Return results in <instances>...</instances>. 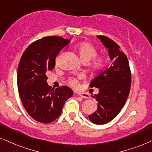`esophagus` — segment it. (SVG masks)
Wrapping results in <instances>:
<instances>
[{
  "label": "esophagus",
  "instance_id": "esophagus-1",
  "mask_svg": "<svg viewBox=\"0 0 152 152\" xmlns=\"http://www.w3.org/2000/svg\"><path fill=\"white\" fill-rule=\"evenodd\" d=\"M78 94L79 95L80 97H82V98H86V99L90 98V96L85 92H79V93H78Z\"/></svg>",
  "mask_w": 152,
  "mask_h": 152
}]
</instances>
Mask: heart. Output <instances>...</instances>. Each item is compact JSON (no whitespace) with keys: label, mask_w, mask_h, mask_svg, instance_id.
Returning a JSON list of instances; mask_svg holds the SVG:
<instances>
[{"label":"heart","mask_w":152,"mask_h":152,"mask_svg":"<svg viewBox=\"0 0 152 152\" xmlns=\"http://www.w3.org/2000/svg\"><path fill=\"white\" fill-rule=\"evenodd\" d=\"M76 49L79 54L80 58L84 62L90 61V66L94 72H101L106 66L107 64V58L104 55H97L98 50L90 42H80L76 46ZM80 76L79 78H81ZM69 85L73 87H77L79 84L78 78L69 76L67 78Z\"/></svg>","instance_id":"obj_1"}]
</instances>
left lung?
<instances>
[{"label":"left lung","instance_id":"1","mask_svg":"<svg viewBox=\"0 0 152 152\" xmlns=\"http://www.w3.org/2000/svg\"><path fill=\"white\" fill-rule=\"evenodd\" d=\"M97 37L108 48L113 64L97 75L90 84V88H99L94 98L98 102L96 112L89 119L96 124H104L113 120L124 107L131 89V73L128 58L120 50V46L104 35Z\"/></svg>","mask_w":152,"mask_h":152}]
</instances>
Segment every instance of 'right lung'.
Returning <instances> with one entry per match:
<instances>
[{"mask_svg":"<svg viewBox=\"0 0 152 152\" xmlns=\"http://www.w3.org/2000/svg\"><path fill=\"white\" fill-rule=\"evenodd\" d=\"M70 40L59 36L37 39L25 50L17 70L20 99L27 113L37 122L47 124L61 115L64 103L73 95L67 86L54 90L46 83L48 72L56 66V58Z\"/></svg>","mask_w":152,"mask_h":152,"instance_id":"1","label":"right lung"}]
</instances>
